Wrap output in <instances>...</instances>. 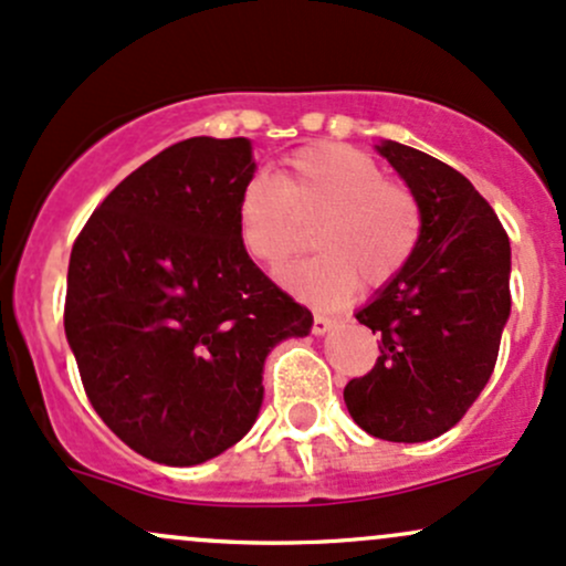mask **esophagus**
I'll return each mask as SVG.
<instances>
[{
    "label": "esophagus",
    "instance_id": "obj_1",
    "mask_svg": "<svg viewBox=\"0 0 566 566\" xmlns=\"http://www.w3.org/2000/svg\"><path fill=\"white\" fill-rule=\"evenodd\" d=\"M334 326H337V318H332V315H324V313L313 315V334H326L332 332Z\"/></svg>",
    "mask_w": 566,
    "mask_h": 566
}]
</instances>
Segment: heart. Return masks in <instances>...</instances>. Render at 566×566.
Masks as SVG:
<instances>
[{
    "mask_svg": "<svg viewBox=\"0 0 566 566\" xmlns=\"http://www.w3.org/2000/svg\"><path fill=\"white\" fill-rule=\"evenodd\" d=\"M310 227L318 253L285 266L277 281L310 305L337 307L358 283L375 291L402 275L423 216L416 193L386 180L373 156L324 143L291 154L275 180L253 175L237 199L242 251L266 270L294 256Z\"/></svg>",
    "mask_w": 566,
    "mask_h": 566,
    "instance_id": "heart-1",
    "label": "heart"
}]
</instances>
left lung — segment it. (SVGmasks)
<instances>
[{
  "label": "left lung",
  "instance_id": "8db88e82",
  "mask_svg": "<svg viewBox=\"0 0 566 566\" xmlns=\"http://www.w3.org/2000/svg\"><path fill=\"white\" fill-rule=\"evenodd\" d=\"M378 150L416 193L423 232L402 275L356 313L380 354L343 397L367 434L427 442L464 418L494 373L510 315V240L446 161L391 139Z\"/></svg>",
  "mask_w": 566,
  "mask_h": 566
}]
</instances>
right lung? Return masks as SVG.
<instances>
[{
  "label": "right lung",
  "mask_w": 566,
  "mask_h": 566,
  "mask_svg": "<svg viewBox=\"0 0 566 566\" xmlns=\"http://www.w3.org/2000/svg\"><path fill=\"white\" fill-rule=\"evenodd\" d=\"M245 137L164 148L77 234L64 332L88 402L118 440L169 467L202 464L259 416L264 358L313 315L242 251Z\"/></svg>",
  "instance_id": "1"
}]
</instances>
